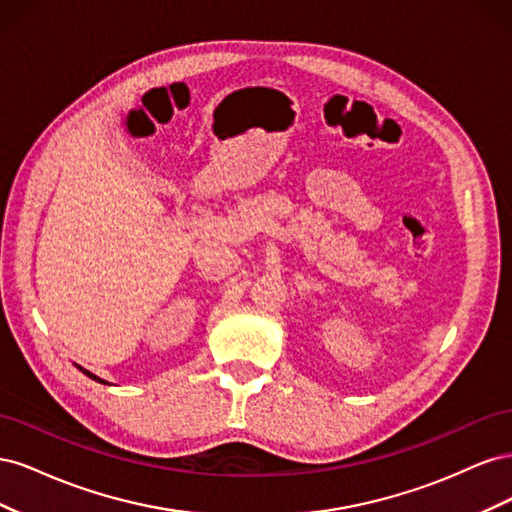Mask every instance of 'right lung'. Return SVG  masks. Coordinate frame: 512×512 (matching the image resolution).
<instances>
[{"mask_svg":"<svg viewBox=\"0 0 512 512\" xmlns=\"http://www.w3.org/2000/svg\"><path fill=\"white\" fill-rule=\"evenodd\" d=\"M74 365H76V363H74ZM76 369H81V371H83V374H85V376H87V378H91V380H96V382H100V384H108V382H106V380H102V378H98V376H96V374H91V371H87V369H85V367H81V365H76Z\"/></svg>","mask_w":512,"mask_h":512,"instance_id":"right-lung-1","label":"right lung"}]
</instances>
